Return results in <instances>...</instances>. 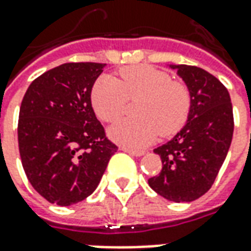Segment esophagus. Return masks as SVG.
<instances>
[{
    "label": "esophagus",
    "instance_id": "obj_1",
    "mask_svg": "<svg viewBox=\"0 0 251 251\" xmlns=\"http://www.w3.org/2000/svg\"><path fill=\"white\" fill-rule=\"evenodd\" d=\"M121 151L129 153L131 156H136V157H141L145 154V151H134V149H129V148H121Z\"/></svg>",
    "mask_w": 251,
    "mask_h": 251
}]
</instances>
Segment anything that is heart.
<instances>
[{"instance_id":"1","label":"heart","mask_w":251,"mask_h":251,"mask_svg":"<svg viewBox=\"0 0 251 251\" xmlns=\"http://www.w3.org/2000/svg\"><path fill=\"white\" fill-rule=\"evenodd\" d=\"M140 98L134 107L138 118L118 121L109 129L111 140L127 148H144L160 134L171 136L187 121L191 97L183 83L175 82L168 72L151 66L125 67L120 80L100 76L91 90V103L98 118L111 122L120 118L127 99Z\"/></svg>"}]
</instances>
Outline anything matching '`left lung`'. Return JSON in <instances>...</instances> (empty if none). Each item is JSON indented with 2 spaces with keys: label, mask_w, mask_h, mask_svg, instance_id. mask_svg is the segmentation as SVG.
I'll use <instances>...</instances> for the list:
<instances>
[{
  "label": "left lung",
  "mask_w": 251,
  "mask_h": 251,
  "mask_svg": "<svg viewBox=\"0 0 251 251\" xmlns=\"http://www.w3.org/2000/svg\"><path fill=\"white\" fill-rule=\"evenodd\" d=\"M181 77L191 97L187 122L176 136L153 152L161 172L148 180L167 200L199 199L211 188L230 149L234 117L230 94L214 75L187 64H168Z\"/></svg>",
  "instance_id": "left-lung-1"
}]
</instances>
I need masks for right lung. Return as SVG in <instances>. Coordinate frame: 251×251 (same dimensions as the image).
Instances as JSON below:
<instances>
[{"instance_id": "obj_1", "label": "right lung", "mask_w": 251, "mask_h": 251, "mask_svg": "<svg viewBox=\"0 0 251 251\" xmlns=\"http://www.w3.org/2000/svg\"><path fill=\"white\" fill-rule=\"evenodd\" d=\"M106 64L66 63L30 83L19 115V149L32 187L72 205L93 194L117 147L106 138L91 90Z\"/></svg>"}]
</instances>
